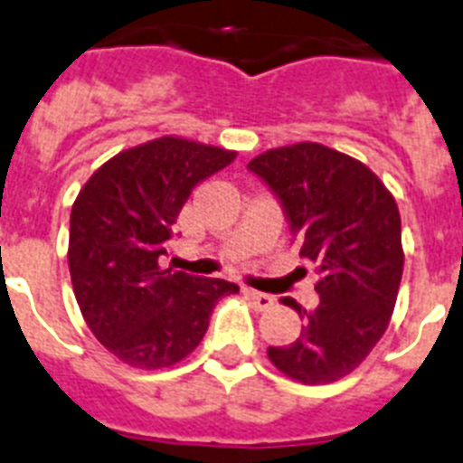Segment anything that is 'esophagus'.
I'll return each instance as SVG.
<instances>
[{
  "label": "esophagus",
  "mask_w": 463,
  "mask_h": 463,
  "mask_svg": "<svg viewBox=\"0 0 463 463\" xmlns=\"http://www.w3.org/2000/svg\"><path fill=\"white\" fill-rule=\"evenodd\" d=\"M246 298L250 299V304L258 311H267L274 307V298L267 295V292H258V290H246Z\"/></svg>",
  "instance_id": "34e87169"
}]
</instances>
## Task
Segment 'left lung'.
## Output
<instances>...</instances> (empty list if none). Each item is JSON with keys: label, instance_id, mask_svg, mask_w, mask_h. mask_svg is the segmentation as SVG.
Listing matches in <instances>:
<instances>
[{"label": "left lung", "instance_id": "1", "mask_svg": "<svg viewBox=\"0 0 463 463\" xmlns=\"http://www.w3.org/2000/svg\"><path fill=\"white\" fill-rule=\"evenodd\" d=\"M280 199L316 264L318 307L302 309V335L269 346V361L302 384H330L354 373L389 327L402 279L401 213L393 194L358 159L318 142L269 149L248 164Z\"/></svg>", "mask_w": 463, "mask_h": 463}]
</instances>
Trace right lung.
<instances>
[{
  "label": "right lung",
  "mask_w": 463,
  "mask_h": 463,
  "mask_svg": "<svg viewBox=\"0 0 463 463\" xmlns=\"http://www.w3.org/2000/svg\"><path fill=\"white\" fill-rule=\"evenodd\" d=\"M234 159L232 149L164 136L118 152L79 192L67 248L74 298L90 333L126 365L159 370L187 358L217 299L239 292L159 262L192 189Z\"/></svg>",
  "instance_id": "right-lung-1"
}]
</instances>
